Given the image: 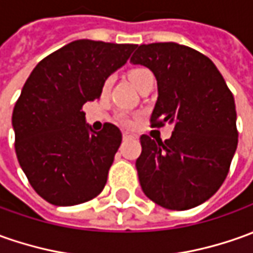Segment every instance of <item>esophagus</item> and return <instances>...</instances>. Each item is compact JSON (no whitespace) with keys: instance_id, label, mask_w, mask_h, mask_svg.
I'll return each mask as SVG.
<instances>
[{"instance_id":"1","label":"esophagus","mask_w":253,"mask_h":253,"mask_svg":"<svg viewBox=\"0 0 253 253\" xmlns=\"http://www.w3.org/2000/svg\"><path fill=\"white\" fill-rule=\"evenodd\" d=\"M133 138H137V135L130 131H125L123 133V140H133Z\"/></svg>"}]
</instances>
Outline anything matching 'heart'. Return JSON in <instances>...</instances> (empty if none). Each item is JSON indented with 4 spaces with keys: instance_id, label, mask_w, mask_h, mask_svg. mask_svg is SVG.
<instances>
[{
    "instance_id": "1",
    "label": "heart",
    "mask_w": 253,
    "mask_h": 253,
    "mask_svg": "<svg viewBox=\"0 0 253 253\" xmlns=\"http://www.w3.org/2000/svg\"><path fill=\"white\" fill-rule=\"evenodd\" d=\"M148 76H152V73L149 72L148 69H144V68H137V69H133L130 73H128V79L131 80V83L137 87L138 84L145 79V77ZM111 84H112V79L111 77H108L106 80H105L104 83V87H102V90H104V92H106V91L109 90V87H111ZM119 122L122 123V125H125V126H130L133 122H131V119L127 116V115H125V113H122V115H119Z\"/></svg>"
}]
</instances>
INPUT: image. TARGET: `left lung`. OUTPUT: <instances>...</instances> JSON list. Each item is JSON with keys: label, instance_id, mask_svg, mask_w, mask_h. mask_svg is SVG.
I'll list each match as a JSON object with an SVG mask.
<instances>
[{"label": "left lung", "instance_id": "8db88e82", "mask_svg": "<svg viewBox=\"0 0 253 253\" xmlns=\"http://www.w3.org/2000/svg\"><path fill=\"white\" fill-rule=\"evenodd\" d=\"M130 62L156 77L152 125L174 126L169 140L141 135L142 191L171 211L204 204L226 180L238 144L231 91L208 56L176 42L142 44Z\"/></svg>", "mask_w": 253, "mask_h": 253}]
</instances>
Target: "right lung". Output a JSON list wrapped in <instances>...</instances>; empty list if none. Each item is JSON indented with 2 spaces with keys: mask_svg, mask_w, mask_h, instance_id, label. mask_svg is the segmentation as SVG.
<instances>
[{
  "mask_svg": "<svg viewBox=\"0 0 253 253\" xmlns=\"http://www.w3.org/2000/svg\"><path fill=\"white\" fill-rule=\"evenodd\" d=\"M135 44L76 40L33 69L12 113L15 151L34 191L56 206L95 198L122 142L112 123L92 131L83 105L101 97L105 80Z\"/></svg>",
  "mask_w": 253,
  "mask_h": 253,
  "instance_id": "add662e5",
  "label": "right lung"
}]
</instances>
